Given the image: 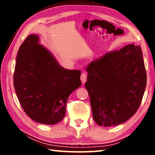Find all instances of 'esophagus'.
I'll return each instance as SVG.
<instances>
[{
    "label": "esophagus",
    "mask_w": 155,
    "mask_h": 155,
    "mask_svg": "<svg viewBox=\"0 0 155 155\" xmlns=\"http://www.w3.org/2000/svg\"><path fill=\"white\" fill-rule=\"evenodd\" d=\"M87 75L86 73H82V74H81V82H82L83 84H84L86 82V81H87Z\"/></svg>",
    "instance_id": "1"
}]
</instances>
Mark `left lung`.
<instances>
[{
    "instance_id": "obj_1",
    "label": "left lung",
    "mask_w": 155,
    "mask_h": 155,
    "mask_svg": "<svg viewBox=\"0 0 155 155\" xmlns=\"http://www.w3.org/2000/svg\"><path fill=\"white\" fill-rule=\"evenodd\" d=\"M88 91L94 121L100 126L122 124L137 111L146 86L140 46L129 44L107 52L87 68Z\"/></svg>"
}]
</instances>
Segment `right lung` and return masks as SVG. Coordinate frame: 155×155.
<instances>
[{"label": "right lung", "instance_id": "add662e5", "mask_svg": "<svg viewBox=\"0 0 155 155\" xmlns=\"http://www.w3.org/2000/svg\"><path fill=\"white\" fill-rule=\"evenodd\" d=\"M37 35H28L18 50L14 74L18 98L28 117L44 124L61 121L68 97L81 85L80 70L62 68Z\"/></svg>", "mask_w": 155, "mask_h": 155}]
</instances>
